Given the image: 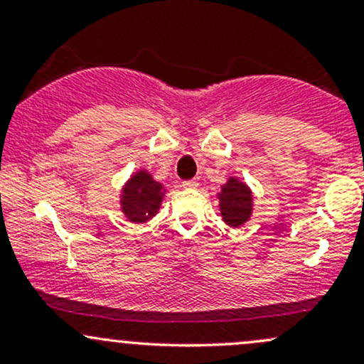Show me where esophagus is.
Segmentation results:
<instances>
[{"instance_id": "obj_1", "label": "esophagus", "mask_w": 364, "mask_h": 364, "mask_svg": "<svg viewBox=\"0 0 364 364\" xmlns=\"http://www.w3.org/2000/svg\"><path fill=\"white\" fill-rule=\"evenodd\" d=\"M198 186V181L196 179H188V181H183V188L190 190V188H196Z\"/></svg>"}]
</instances>
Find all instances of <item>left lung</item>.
Listing matches in <instances>:
<instances>
[{
  "label": "left lung",
  "instance_id": "obj_1",
  "mask_svg": "<svg viewBox=\"0 0 364 364\" xmlns=\"http://www.w3.org/2000/svg\"><path fill=\"white\" fill-rule=\"evenodd\" d=\"M219 208L223 220L231 228H241L248 223L253 212V195L250 186L240 179L231 176L220 188Z\"/></svg>",
  "mask_w": 364,
  "mask_h": 364
}]
</instances>
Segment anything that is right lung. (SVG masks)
Listing matches in <instances>:
<instances>
[{
	"label": "right lung",
	"mask_w": 364,
	"mask_h": 364,
	"mask_svg": "<svg viewBox=\"0 0 364 364\" xmlns=\"http://www.w3.org/2000/svg\"><path fill=\"white\" fill-rule=\"evenodd\" d=\"M164 193L162 183L156 181L147 169H139L121 190V212L129 223H147L161 208Z\"/></svg>",
	"instance_id": "obj_1"
}]
</instances>
